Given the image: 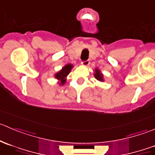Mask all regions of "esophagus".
<instances>
[{"label": "esophagus", "instance_id": "obj_1", "mask_svg": "<svg viewBox=\"0 0 155 155\" xmlns=\"http://www.w3.org/2000/svg\"><path fill=\"white\" fill-rule=\"evenodd\" d=\"M89 64H90V61H89L88 60L87 61H82V65L84 67H87L89 65Z\"/></svg>", "mask_w": 155, "mask_h": 155}]
</instances>
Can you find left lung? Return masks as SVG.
<instances>
[{
    "label": "left lung",
    "instance_id": "obj_1",
    "mask_svg": "<svg viewBox=\"0 0 155 155\" xmlns=\"http://www.w3.org/2000/svg\"><path fill=\"white\" fill-rule=\"evenodd\" d=\"M94 76L95 79L97 80H98L99 82H104V74L101 73V70H99L98 68H95L94 70Z\"/></svg>",
    "mask_w": 155,
    "mask_h": 155
}]
</instances>
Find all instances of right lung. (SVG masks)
Returning <instances> with one entry per match:
<instances>
[{"label":"right lung","instance_id":"1","mask_svg":"<svg viewBox=\"0 0 155 155\" xmlns=\"http://www.w3.org/2000/svg\"><path fill=\"white\" fill-rule=\"evenodd\" d=\"M73 68V65L71 64H68L65 66H64L61 70H59L58 72L54 74V78L58 80V84L59 85H64L66 83L67 81V77L69 75V73H70L71 70Z\"/></svg>","mask_w":155,"mask_h":155}]
</instances>
